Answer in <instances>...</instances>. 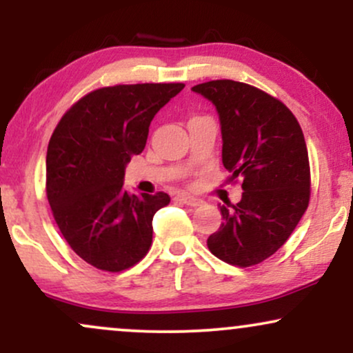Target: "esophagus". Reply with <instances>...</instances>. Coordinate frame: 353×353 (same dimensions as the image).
<instances>
[{
  "label": "esophagus",
  "instance_id": "34e87169",
  "mask_svg": "<svg viewBox=\"0 0 353 353\" xmlns=\"http://www.w3.org/2000/svg\"><path fill=\"white\" fill-rule=\"evenodd\" d=\"M176 199L179 201V202H182V204L190 205V208H197V205L202 204L201 199H197V197H194V196H189V194H179V196H177Z\"/></svg>",
  "mask_w": 353,
  "mask_h": 353
}]
</instances>
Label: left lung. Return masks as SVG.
I'll return each mask as SVG.
<instances>
[{
	"instance_id": "1",
	"label": "left lung",
	"mask_w": 353,
	"mask_h": 353,
	"mask_svg": "<svg viewBox=\"0 0 353 353\" xmlns=\"http://www.w3.org/2000/svg\"><path fill=\"white\" fill-rule=\"evenodd\" d=\"M194 92L212 101L222 132V164L242 181V199L221 205L224 222L209 250L230 265H257L277 252L310 201V165L301 124L289 108L250 84L216 79Z\"/></svg>"
}]
</instances>
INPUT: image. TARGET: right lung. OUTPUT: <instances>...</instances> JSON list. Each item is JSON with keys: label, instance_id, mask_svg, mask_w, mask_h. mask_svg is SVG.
Returning a JSON list of instances; mask_svg holds the SVG:
<instances>
[{"label": "right lung", "instance_id": "obj_1", "mask_svg": "<svg viewBox=\"0 0 353 353\" xmlns=\"http://www.w3.org/2000/svg\"><path fill=\"white\" fill-rule=\"evenodd\" d=\"M182 83L117 84L88 92L64 112L46 154V196L70 247L99 270L136 265L152 244L165 192L129 194L125 164L144 151L152 117Z\"/></svg>", "mask_w": 353, "mask_h": 353}]
</instances>
